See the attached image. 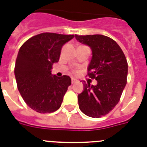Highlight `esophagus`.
Instances as JSON below:
<instances>
[{"mask_svg": "<svg viewBox=\"0 0 147 147\" xmlns=\"http://www.w3.org/2000/svg\"><path fill=\"white\" fill-rule=\"evenodd\" d=\"M77 82V80L75 79V78H71V84H74V83Z\"/></svg>", "mask_w": 147, "mask_h": 147, "instance_id": "34e87169", "label": "esophagus"}]
</instances>
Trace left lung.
I'll return each instance as SVG.
<instances>
[{"instance_id": "8db88e82", "label": "left lung", "mask_w": 147, "mask_h": 147, "mask_svg": "<svg viewBox=\"0 0 147 147\" xmlns=\"http://www.w3.org/2000/svg\"><path fill=\"white\" fill-rule=\"evenodd\" d=\"M76 38L92 49L88 76L98 82L96 85L84 83V91L78 95L79 108L85 115L98 118L108 114L119 102L127 84V62L111 38L99 34L76 35Z\"/></svg>"}]
</instances>
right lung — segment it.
Instances as JSON below:
<instances>
[{"instance_id": "right-lung-1", "label": "right lung", "mask_w": 147, "mask_h": 147, "mask_svg": "<svg viewBox=\"0 0 147 147\" xmlns=\"http://www.w3.org/2000/svg\"><path fill=\"white\" fill-rule=\"evenodd\" d=\"M74 35L42 33L22 45L15 63L17 88L29 107L45 114L57 111L71 85L68 76L51 73L53 64L59 62L62 46Z\"/></svg>"}]
</instances>
